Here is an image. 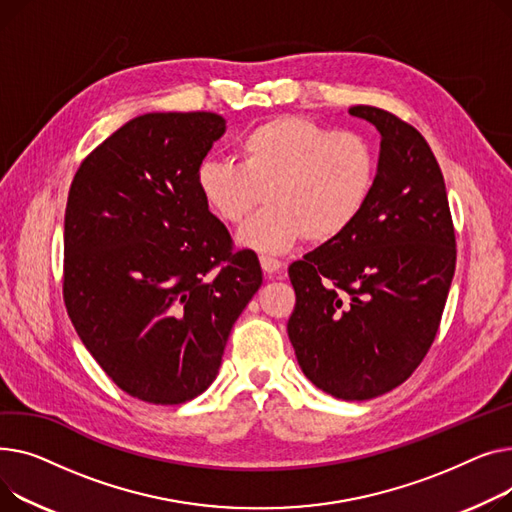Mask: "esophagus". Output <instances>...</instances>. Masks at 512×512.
I'll return each instance as SVG.
<instances>
[{"label": "esophagus", "mask_w": 512, "mask_h": 512, "mask_svg": "<svg viewBox=\"0 0 512 512\" xmlns=\"http://www.w3.org/2000/svg\"><path fill=\"white\" fill-rule=\"evenodd\" d=\"M260 266L268 277H277L283 270V262L277 258H270V256H260Z\"/></svg>", "instance_id": "1"}]
</instances>
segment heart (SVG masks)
Here are the masks:
<instances>
[{
  "label": "heart",
  "mask_w": 512,
  "mask_h": 512,
  "mask_svg": "<svg viewBox=\"0 0 512 512\" xmlns=\"http://www.w3.org/2000/svg\"><path fill=\"white\" fill-rule=\"evenodd\" d=\"M376 177V148L364 134L283 115L239 140L237 163L202 161L196 186L227 225L242 223L266 196L268 206L237 233V244L283 254L306 237L326 244L347 233L364 215Z\"/></svg>",
  "instance_id": "1"
}]
</instances>
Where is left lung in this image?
Listing matches in <instances>:
<instances>
[{
  "label": "left lung",
  "instance_id": "1",
  "mask_svg": "<svg viewBox=\"0 0 512 512\" xmlns=\"http://www.w3.org/2000/svg\"><path fill=\"white\" fill-rule=\"evenodd\" d=\"M380 132L378 177L357 223L289 266L287 322L299 368L324 393L366 401L422 364L453 283L457 242L426 138L390 111L355 105Z\"/></svg>",
  "mask_w": 512,
  "mask_h": 512
}]
</instances>
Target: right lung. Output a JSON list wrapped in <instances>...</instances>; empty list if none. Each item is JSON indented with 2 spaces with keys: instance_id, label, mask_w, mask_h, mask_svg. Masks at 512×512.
Segmentation results:
<instances>
[{
  "instance_id": "obj_1",
  "label": "right lung",
  "mask_w": 512,
  "mask_h": 512,
  "mask_svg": "<svg viewBox=\"0 0 512 512\" xmlns=\"http://www.w3.org/2000/svg\"><path fill=\"white\" fill-rule=\"evenodd\" d=\"M225 119H130L78 167L64 221V302L84 347L128 395L179 405L219 374L231 328L262 285L233 250L196 173Z\"/></svg>"
}]
</instances>
